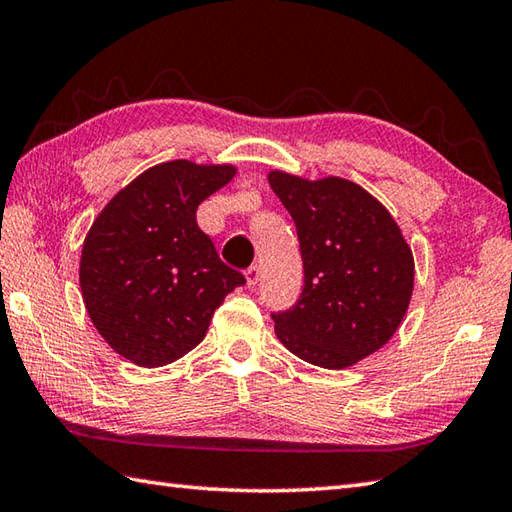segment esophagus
<instances>
[{"label": "esophagus", "mask_w": 512, "mask_h": 512, "mask_svg": "<svg viewBox=\"0 0 512 512\" xmlns=\"http://www.w3.org/2000/svg\"><path fill=\"white\" fill-rule=\"evenodd\" d=\"M259 277H262V270H259L257 264H253V266H250V268L246 270V282H248L250 288L259 284Z\"/></svg>", "instance_id": "obj_1"}]
</instances>
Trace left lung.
Returning <instances> with one entry per match:
<instances>
[{"mask_svg": "<svg viewBox=\"0 0 512 512\" xmlns=\"http://www.w3.org/2000/svg\"><path fill=\"white\" fill-rule=\"evenodd\" d=\"M270 188L297 228L304 288L270 313L290 353L322 368H346L395 335L413 295L415 264L388 210L348 179L319 182L275 173Z\"/></svg>", "mask_w": 512, "mask_h": 512, "instance_id": "obj_1", "label": "left lung"}]
</instances>
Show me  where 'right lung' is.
<instances>
[{"label": "right lung", "mask_w": 512, "mask_h": 512, "mask_svg": "<svg viewBox=\"0 0 512 512\" xmlns=\"http://www.w3.org/2000/svg\"><path fill=\"white\" fill-rule=\"evenodd\" d=\"M235 175L233 166L175 159L148 168L110 199L88 230L79 284L95 328L137 366H166L206 337L239 270L219 259L197 226V206Z\"/></svg>", "instance_id": "right-lung-1"}]
</instances>
